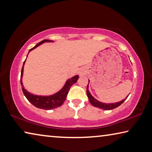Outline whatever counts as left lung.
<instances>
[{
  "instance_id": "left-lung-1",
  "label": "left lung",
  "mask_w": 152,
  "mask_h": 152,
  "mask_svg": "<svg viewBox=\"0 0 152 152\" xmlns=\"http://www.w3.org/2000/svg\"><path fill=\"white\" fill-rule=\"evenodd\" d=\"M88 83H89V80H88ZM86 94H87V97L89 99V102L93 105L94 107H97L98 108H100V109L104 110H111L113 109H115L117 107L120 106V105L123 103L125 100L126 99L127 97H128V95L127 97L124 99L120 101V102H116V103H102L96 99L95 98H94L92 95H91V93L89 92L88 91V84L87 85V88H86Z\"/></svg>"
}]
</instances>
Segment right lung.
<instances>
[{
    "instance_id": "obj_1",
    "label": "right lung",
    "mask_w": 152,
    "mask_h": 152,
    "mask_svg": "<svg viewBox=\"0 0 152 152\" xmlns=\"http://www.w3.org/2000/svg\"><path fill=\"white\" fill-rule=\"evenodd\" d=\"M54 42L53 40H43L42 41L38 42V44L34 47L32 49H30L29 50V53H30L31 50L33 49H36V48L38 47V46L40 45L43 44L45 42ZM28 57V55H27ZM26 60L23 62L22 69H21V88H22V91L24 94V95L26 96V97L27 98V99L33 105H34L35 107L38 108H40V109H43V110H53L55 109V108H57L63 104L64 101L66 100L67 93L69 92V88H70L71 86L74 85V83H76L78 79L79 78L78 75H76L73 77H72L71 78H69L67 80L66 83H65L64 86H63L61 90L59 91L58 92L53 94V95H49V96H40V95H34L30 93H29L27 90H26L24 88V86H23L22 83V77H23V66L24 64H25Z\"/></svg>"
}]
</instances>
